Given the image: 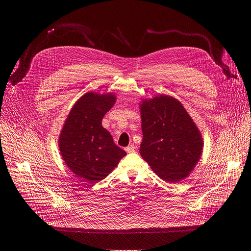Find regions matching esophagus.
<instances>
[{
  "instance_id": "34e87169",
  "label": "esophagus",
  "mask_w": 251,
  "mask_h": 251,
  "mask_svg": "<svg viewBox=\"0 0 251 251\" xmlns=\"http://www.w3.org/2000/svg\"><path fill=\"white\" fill-rule=\"evenodd\" d=\"M125 151H126L127 152H133V151H135V147L133 146V144H131V146H129V147H127V148L125 149Z\"/></svg>"
}]
</instances>
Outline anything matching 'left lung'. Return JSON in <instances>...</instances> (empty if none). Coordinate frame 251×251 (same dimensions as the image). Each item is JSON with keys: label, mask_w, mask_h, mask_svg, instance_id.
Returning <instances> with one entry per match:
<instances>
[{"label": "left lung", "mask_w": 251, "mask_h": 251, "mask_svg": "<svg viewBox=\"0 0 251 251\" xmlns=\"http://www.w3.org/2000/svg\"><path fill=\"white\" fill-rule=\"evenodd\" d=\"M142 142L139 152L153 172L171 183L186 178L199 163L202 137L182 103L168 96L140 104Z\"/></svg>", "instance_id": "obj_1"}]
</instances>
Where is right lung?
I'll list each match as a JSON object with an SVG mask.
<instances>
[{"instance_id": "1", "label": "right lung", "mask_w": 251, "mask_h": 251, "mask_svg": "<svg viewBox=\"0 0 251 251\" xmlns=\"http://www.w3.org/2000/svg\"><path fill=\"white\" fill-rule=\"evenodd\" d=\"M115 101L113 94L87 92L75 102L61 131L59 148L63 160L76 177L86 182L104 179L126 155L101 125Z\"/></svg>"}]
</instances>
